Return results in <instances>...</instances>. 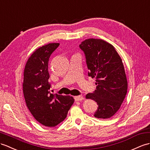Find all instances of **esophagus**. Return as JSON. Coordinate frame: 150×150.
<instances>
[{
    "label": "esophagus",
    "instance_id": "obj_1",
    "mask_svg": "<svg viewBox=\"0 0 150 150\" xmlns=\"http://www.w3.org/2000/svg\"><path fill=\"white\" fill-rule=\"evenodd\" d=\"M76 101H81L83 100V96H76L74 97Z\"/></svg>",
    "mask_w": 150,
    "mask_h": 150
}]
</instances>
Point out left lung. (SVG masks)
<instances>
[{"label": "left lung", "mask_w": 150, "mask_h": 150, "mask_svg": "<svg viewBox=\"0 0 150 150\" xmlns=\"http://www.w3.org/2000/svg\"><path fill=\"white\" fill-rule=\"evenodd\" d=\"M79 47L85 54L88 76L96 78V90L86 98L98 105L94 116L108 119L116 114L127 92V80L122 58L111 44L102 39H88Z\"/></svg>", "instance_id": "left-lung-1"}]
</instances>
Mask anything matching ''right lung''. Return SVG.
I'll use <instances>...</instances> for the list:
<instances>
[{
	"label": "right lung",
	"mask_w": 150,
	"mask_h": 150,
	"mask_svg": "<svg viewBox=\"0 0 150 150\" xmlns=\"http://www.w3.org/2000/svg\"><path fill=\"white\" fill-rule=\"evenodd\" d=\"M59 43L39 47L29 57L23 73V92L31 114L46 127H55L63 122L74 102L72 97L50 93L48 62Z\"/></svg>",
	"instance_id": "add662e5"
}]
</instances>
